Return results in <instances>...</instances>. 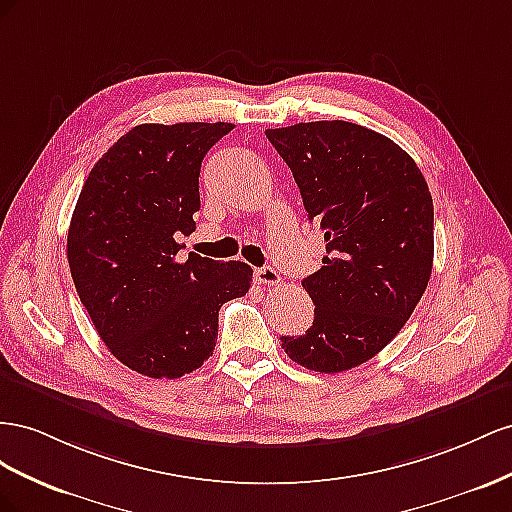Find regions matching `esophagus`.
Here are the masks:
<instances>
[{
  "mask_svg": "<svg viewBox=\"0 0 512 512\" xmlns=\"http://www.w3.org/2000/svg\"><path fill=\"white\" fill-rule=\"evenodd\" d=\"M253 276H255V283H257V285H279V283H281L279 272H276V270L270 268V266L255 268Z\"/></svg>",
  "mask_w": 512,
  "mask_h": 512,
  "instance_id": "esophagus-1",
  "label": "esophagus"
}]
</instances>
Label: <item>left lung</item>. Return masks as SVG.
<instances>
[{
    "label": "left lung",
    "mask_w": 512,
    "mask_h": 512,
    "mask_svg": "<svg viewBox=\"0 0 512 512\" xmlns=\"http://www.w3.org/2000/svg\"><path fill=\"white\" fill-rule=\"evenodd\" d=\"M300 188L326 255L302 287L315 304L302 337H281L309 371L341 373L397 337L433 268V199L414 158L360 124L332 120L266 130Z\"/></svg>",
    "instance_id": "1"
}]
</instances>
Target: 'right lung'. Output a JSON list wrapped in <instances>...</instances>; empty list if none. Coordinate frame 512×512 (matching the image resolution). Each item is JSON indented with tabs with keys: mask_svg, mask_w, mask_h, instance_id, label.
<instances>
[{
	"mask_svg": "<svg viewBox=\"0 0 512 512\" xmlns=\"http://www.w3.org/2000/svg\"><path fill=\"white\" fill-rule=\"evenodd\" d=\"M233 124H139L87 175L68 229L77 294L109 352L128 369L175 379L206 362L218 311L246 296L244 261L175 259L195 231L201 160Z\"/></svg>",
	"mask_w": 512,
	"mask_h": 512,
	"instance_id": "1",
	"label": "right lung"
}]
</instances>
